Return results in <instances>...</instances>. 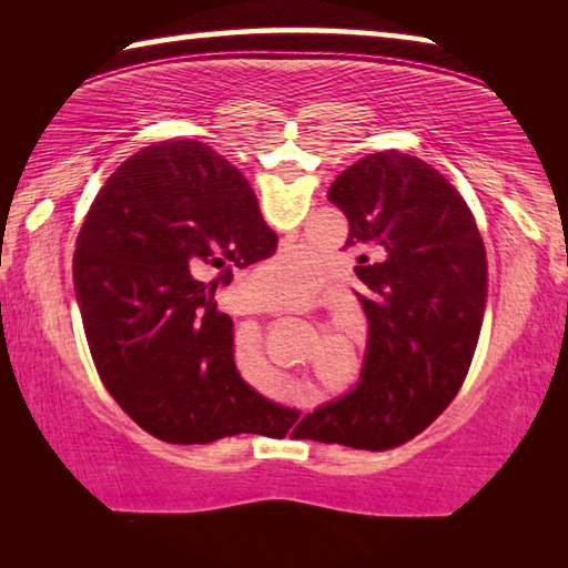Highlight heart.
I'll return each instance as SVG.
<instances>
[{
	"instance_id": "obj_1",
	"label": "heart",
	"mask_w": 568,
	"mask_h": 568,
	"mask_svg": "<svg viewBox=\"0 0 568 568\" xmlns=\"http://www.w3.org/2000/svg\"><path fill=\"white\" fill-rule=\"evenodd\" d=\"M321 285V267L303 250H291L257 267L250 277L253 301L263 307H295Z\"/></svg>"
}]
</instances>
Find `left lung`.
Returning a JSON list of instances; mask_svg holds the SVG:
<instances>
[{
  "label": "left lung",
  "mask_w": 568,
  "mask_h": 568,
  "mask_svg": "<svg viewBox=\"0 0 568 568\" xmlns=\"http://www.w3.org/2000/svg\"><path fill=\"white\" fill-rule=\"evenodd\" d=\"M328 200L348 217L345 247L368 318L361 381L301 420V436L365 450L428 428L464 386L484 321L486 247L466 200L406 152L343 170Z\"/></svg>",
  "instance_id": "obj_1"
}]
</instances>
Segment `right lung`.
I'll return each mask as SVG.
<instances>
[{
	"instance_id": "right-lung-1",
	"label": "right lung",
	"mask_w": 568,
	"mask_h": 568,
	"mask_svg": "<svg viewBox=\"0 0 568 568\" xmlns=\"http://www.w3.org/2000/svg\"><path fill=\"white\" fill-rule=\"evenodd\" d=\"M275 247L247 180L203 142H158L102 185L77 237L74 293L104 388L150 436L213 444L261 423L285 436L297 420L240 378L233 318L215 303L235 267Z\"/></svg>"
}]
</instances>
